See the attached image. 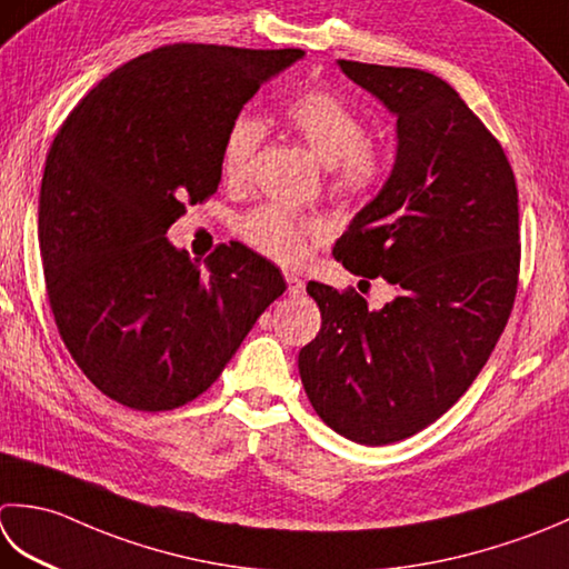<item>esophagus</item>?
<instances>
[{
    "mask_svg": "<svg viewBox=\"0 0 569 569\" xmlns=\"http://www.w3.org/2000/svg\"><path fill=\"white\" fill-rule=\"evenodd\" d=\"M286 276V293L288 296H300V293H303V281H300V278L296 276V273H283Z\"/></svg>",
    "mask_w": 569,
    "mask_h": 569,
    "instance_id": "obj_1",
    "label": "esophagus"
}]
</instances>
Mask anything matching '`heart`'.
<instances>
[{
    "mask_svg": "<svg viewBox=\"0 0 569 569\" xmlns=\"http://www.w3.org/2000/svg\"><path fill=\"white\" fill-rule=\"evenodd\" d=\"M286 122L303 140L316 158L328 164L330 189L340 199H365L385 182L389 172V154L370 140V122L345 100L310 88L298 93L286 106ZM266 138V126L253 113H237L224 130L219 150L221 177L231 184L247 182L256 154ZM239 237L269 259L293 266L303 261L310 241L322 237V221L298 214L281 204H261L239 219Z\"/></svg>",
    "mask_w": 569,
    "mask_h": 569,
    "instance_id": "b5f03b06",
    "label": "heart"
}]
</instances>
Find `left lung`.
Returning <instances> with one entry per match:
<instances>
[{
	"label": "left lung",
	"mask_w": 569,
	"mask_h": 569,
	"mask_svg": "<svg viewBox=\"0 0 569 569\" xmlns=\"http://www.w3.org/2000/svg\"><path fill=\"white\" fill-rule=\"evenodd\" d=\"M338 63L397 116L399 144L332 256L397 298L370 310L355 288L310 281L322 322L298 370L330 429L385 447L449 411L491 358L518 291V187L493 132L439 76Z\"/></svg>",
	"instance_id": "obj_1"
}]
</instances>
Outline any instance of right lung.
Instances as JSON below:
<instances>
[{"label": "right lung", "instance_id": "right-lung-1", "mask_svg": "<svg viewBox=\"0 0 569 569\" xmlns=\"http://www.w3.org/2000/svg\"><path fill=\"white\" fill-rule=\"evenodd\" d=\"M300 56L170 43L103 78L56 132L39 197L47 296L66 350L113 402H192L286 291L239 241L202 271L164 233L217 192L229 120Z\"/></svg>", "mask_w": 569, "mask_h": 569}]
</instances>
